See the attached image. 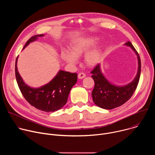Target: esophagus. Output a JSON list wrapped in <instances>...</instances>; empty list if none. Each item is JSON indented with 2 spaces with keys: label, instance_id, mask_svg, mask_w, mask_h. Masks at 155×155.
<instances>
[{
  "label": "esophagus",
  "instance_id": "esophagus-1",
  "mask_svg": "<svg viewBox=\"0 0 155 155\" xmlns=\"http://www.w3.org/2000/svg\"><path fill=\"white\" fill-rule=\"evenodd\" d=\"M86 77V75L84 73H80L78 75V79H83Z\"/></svg>",
  "mask_w": 155,
  "mask_h": 155
}]
</instances>
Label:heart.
<instances>
[{
	"label": "heart",
	"instance_id": "1",
	"mask_svg": "<svg viewBox=\"0 0 155 155\" xmlns=\"http://www.w3.org/2000/svg\"><path fill=\"white\" fill-rule=\"evenodd\" d=\"M98 40L99 38L94 36H87L75 40L70 44L69 51H61L60 58L63 62L73 67L77 64V58L87 51L84 56V64L90 68L95 67L102 61L105 47L104 42L94 45Z\"/></svg>",
	"mask_w": 155,
	"mask_h": 155
}]
</instances>
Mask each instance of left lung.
<instances>
[{"label": "left lung", "mask_w": 155, "mask_h": 155, "mask_svg": "<svg viewBox=\"0 0 155 155\" xmlns=\"http://www.w3.org/2000/svg\"><path fill=\"white\" fill-rule=\"evenodd\" d=\"M124 45L130 47L137 56L138 68L137 74L131 82L118 86L109 81L102 72L101 64H99L91 72L95 85L92 91V97L94 103L100 108L111 110L121 106L127 102L134 93L137 86L140 72L141 62L139 55L130 41H127Z\"/></svg>", "instance_id": "8db88e82"}]
</instances>
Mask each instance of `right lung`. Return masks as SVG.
<instances>
[{
	"instance_id": "1",
	"label": "right lung",
	"mask_w": 155,
	"mask_h": 155,
	"mask_svg": "<svg viewBox=\"0 0 155 155\" xmlns=\"http://www.w3.org/2000/svg\"><path fill=\"white\" fill-rule=\"evenodd\" d=\"M45 35H36L29 38L23 50L38 37ZM15 63V76L19 87L26 100L33 107L45 112H53L62 108L67 103L71 90L77 81V74L59 70L48 83L38 87H31L24 81Z\"/></svg>"
}]
</instances>
